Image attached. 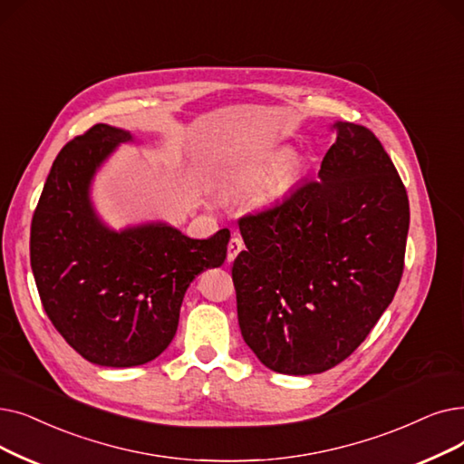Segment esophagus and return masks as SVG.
Listing matches in <instances>:
<instances>
[{"label":"esophagus","instance_id":"esophagus-1","mask_svg":"<svg viewBox=\"0 0 464 464\" xmlns=\"http://www.w3.org/2000/svg\"><path fill=\"white\" fill-rule=\"evenodd\" d=\"M243 248H245V243H243V238H240L237 233L231 237V240H229V245H227V261H233L240 252H243Z\"/></svg>","mask_w":464,"mask_h":464}]
</instances>
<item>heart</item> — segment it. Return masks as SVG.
Returning <instances> with one entry per match:
<instances>
[{"label": "heart", "mask_w": 464, "mask_h": 464, "mask_svg": "<svg viewBox=\"0 0 464 464\" xmlns=\"http://www.w3.org/2000/svg\"><path fill=\"white\" fill-rule=\"evenodd\" d=\"M299 176V159L292 157L290 150L282 148L233 172L227 179V189L243 193L264 186L261 198L273 203V200L285 198L295 188Z\"/></svg>", "instance_id": "obj_1"}]
</instances>
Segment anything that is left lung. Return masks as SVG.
Instances as JSON below:
<instances>
[{
    "instance_id": "8db88e82",
    "label": "left lung",
    "mask_w": 464,
    "mask_h": 464,
    "mask_svg": "<svg viewBox=\"0 0 464 464\" xmlns=\"http://www.w3.org/2000/svg\"><path fill=\"white\" fill-rule=\"evenodd\" d=\"M316 182L238 221L233 264L238 326L266 368L322 373L368 337L404 271L410 203L372 130L332 125Z\"/></svg>"
}]
</instances>
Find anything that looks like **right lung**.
<instances>
[{
  "label": "right lung",
  "instance_id": "right-lung-1",
  "mask_svg": "<svg viewBox=\"0 0 464 464\" xmlns=\"http://www.w3.org/2000/svg\"><path fill=\"white\" fill-rule=\"evenodd\" d=\"M129 130L94 125L56 155L32 218L30 261L44 309L68 345L106 368L155 360L176 335L191 280L227 256L229 231L189 238L165 221L111 229L91 186Z\"/></svg>",
  "mask_w": 464,
  "mask_h": 464
}]
</instances>
